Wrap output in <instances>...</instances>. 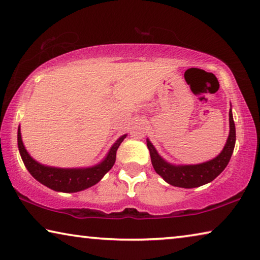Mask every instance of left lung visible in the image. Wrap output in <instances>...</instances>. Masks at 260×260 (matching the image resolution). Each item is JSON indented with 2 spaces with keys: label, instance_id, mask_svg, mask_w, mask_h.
I'll return each mask as SVG.
<instances>
[{
  "label": "left lung",
  "instance_id": "1",
  "mask_svg": "<svg viewBox=\"0 0 260 260\" xmlns=\"http://www.w3.org/2000/svg\"><path fill=\"white\" fill-rule=\"evenodd\" d=\"M229 137L226 139L223 149L215 158L199 164H189V166H183V164L177 166V164L169 163L158 154L156 148L147 139V147L149 149L151 164L156 174L162 177L168 184L177 187L193 188L211 183L228 166L235 148L236 129H235L232 109L229 111Z\"/></svg>",
  "mask_w": 260,
  "mask_h": 260
}]
</instances>
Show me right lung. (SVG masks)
I'll list each match as a JSON object with an SVG mask.
<instances>
[{
    "label": "right lung",
    "mask_w": 260,
    "mask_h": 260,
    "mask_svg": "<svg viewBox=\"0 0 260 260\" xmlns=\"http://www.w3.org/2000/svg\"><path fill=\"white\" fill-rule=\"evenodd\" d=\"M126 137L127 134H123L113 143L108 155L101 163L88 168H55L37 162L35 158L31 157L23 145L20 127H18L17 132V142L24 166L26 167L34 178L56 192L74 193L93 186L104 177L106 172L111 170L115 162L118 148Z\"/></svg>",
    "instance_id": "add662e5"
}]
</instances>
